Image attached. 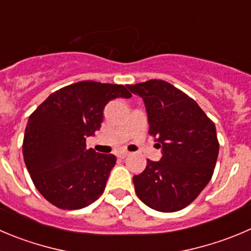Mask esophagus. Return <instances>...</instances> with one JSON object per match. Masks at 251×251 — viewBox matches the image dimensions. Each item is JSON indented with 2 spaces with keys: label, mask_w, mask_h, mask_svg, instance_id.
I'll return each instance as SVG.
<instances>
[{
  "label": "esophagus",
  "mask_w": 251,
  "mask_h": 251,
  "mask_svg": "<svg viewBox=\"0 0 251 251\" xmlns=\"http://www.w3.org/2000/svg\"><path fill=\"white\" fill-rule=\"evenodd\" d=\"M129 155V152L126 151V150H122V151H118L117 152V156L119 157V159H126V157Z\"/></svg>",
  "instance_id": "1"
}]
</instances>
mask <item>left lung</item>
<instances>
[{
  "label": "left lung",
  "instance_id": "8db88e82",
  "mask_svg": "<svg viewBox=\"0 0 251 251\" xmlns=\"http://www.w3.org/2000/svg\"><path fill=\"white\" fill-rule=\"evenodd\" d=\"M127 87L144 101L149 134L163 154L133 176L135 193L155 211H180L213 175L219 151L216 126L196 101L166 81L154 78Z\"/></svg>",
  "mask_w": 251,
  "mask_h": 251
}]
</instances>
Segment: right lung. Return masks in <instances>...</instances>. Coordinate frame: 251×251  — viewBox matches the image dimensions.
I'll return each instance as SVG.
<instances>
[{"instance_id": "add662e5", "label": "right lung", "mask_w": 251, "mask_h": 251, "mask_svg": "<svg viewBox=\"0 0 251 251\" xmlns=\"http://www.w3.org/2000/svg\"><path fill=\"white\" fill-rule=\"evenodd\" d=\"M117 97L129 99L126 86L80 81L50 95L28 118L23 156L35 187L61 209H80L103 193L113 154L86 149L103 121V109Z\"/></svg>"}]
</instances>
